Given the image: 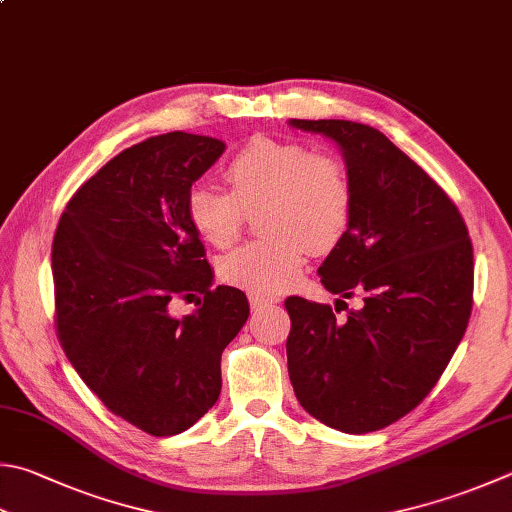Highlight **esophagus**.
Segmentation results:
<instances>
[{"instance_id": "34e87169", "label": "esophagus", "mask_w": 512, "mask_h": 512, "mask_svg": "<svg viewBox=\"0 0 512 512\" xmlns=\"http://www.w3.org/2000/svg\"><path fill=\"white\" fill-rule=\"evenodd\" d=\"M276 303L274 296H263V294H249V305H252V310H260V307H267Z\"/></svg>"}]
</instances>
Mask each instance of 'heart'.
I'll use <instances>...</instances> for the list:
<instances>
[{"mask_svg":"<svg viewBox=\"0 0 512 512\" xmlns=\"http://www.w3.org/2000/svg\"><path fill=\"white\" fill-rule=\"evenodd\" d=\"M231 194L194 185L187 216L196 234L216 247L240 236L245 211H260L256 243L220 260L223 281L252 294L283 292L303 274L307 249L327 254L341 243L352 220L354 189L343 162L312 153L301 142L254 138L225 167Z\"/></svg>","mask_w":512,"mask_h":512,"instance_id":"b5f03b06","label":"heart"}]
</instances>
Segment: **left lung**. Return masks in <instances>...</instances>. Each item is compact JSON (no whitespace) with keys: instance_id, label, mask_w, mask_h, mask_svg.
<instances>
[{"instance_id":"1","label":"left lung","mask_w":512,"mask_h":512,"mask_svg":"<svg viewBox=\"0 0 512 512\" xmlns=\"http://www.w3.org/2000/svg\"><path fill=\"white\" fill-rule=\"evenodd\" d=\"M289 127L321 133L343 153L352 220L318 276L336 304L364 296L343 319L330 305L287 298L289 381L314 419L365 435L417 408L464 339L472 243L455 202L381 131L350 120Z\"/></svg>"}]
</instances>
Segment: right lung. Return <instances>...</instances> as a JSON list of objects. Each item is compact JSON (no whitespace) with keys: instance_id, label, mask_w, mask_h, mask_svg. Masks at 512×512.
I'll use <instances>...</instances> for the list:
<instances>
[{"instance_id":"obj_1","label":"right lung","mask_w":512,"mask_h":512,"mask_svg":"<svg viewBox=\"0 0 512 512\" xmlns=\"http://www.w3.org/2000/svg\"><path fill=\"white\" fill-rule=\"evenodd\" d=\"M218 138L173 131L106 162L75 191L53 238L55 323L82 381L124 421L169 437L220 397V356L249 316L214 285L187 216L194 182L223 156ZM197 310L182 319L168 303Z\"/></svg>"}]
</instances>
